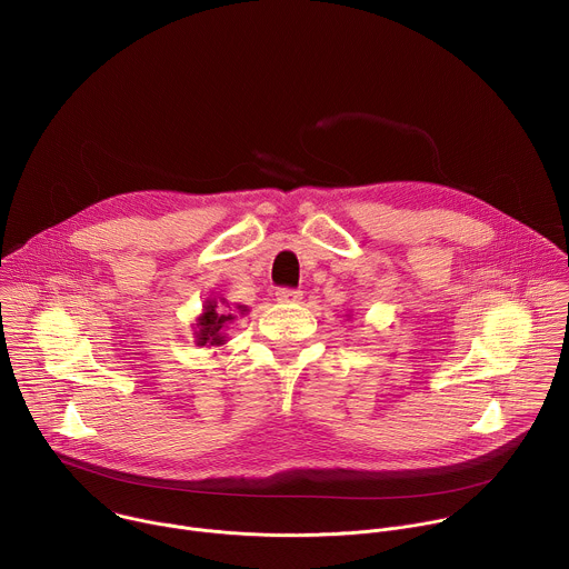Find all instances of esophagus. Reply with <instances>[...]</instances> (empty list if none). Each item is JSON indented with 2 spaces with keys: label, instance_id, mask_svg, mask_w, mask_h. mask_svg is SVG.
Instances as JSON below:
<instances>
[{
  "label": "esophagus",
  "instance_id": "obj_1",
  "mask_svg": "<svg viewBox=\"0 0 569 569\" xmlns=\"http://www.w3.org/2000/svg\"><path fill=\"white\" fill-rule=\"evenodd\" d=\"M301 299V290L295 288H279L277 290V301L281 303H297Z\"/></svg>",
  "mask_w": 569,
  "mask_h": 569
}]
</instances>
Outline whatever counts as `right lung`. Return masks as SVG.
Segmentation results:
<instances>
[{
	"label": "right lung",
	"instance_id": "1",
	"mask_svg": "<svg viewBox=\"0 0 569 569\" xmlns=\"http://www.w3.org/2000/svg\"><path fill=\"white\" fill-rule=\"evenodd\" d=\"M237 310L241 315H246L248 308L237 306ZM237 310H232V306H228V301H217V299H208L203 306V315L197 319V346H221L226 343V335L223 328L226 323H232L237 319Z\"/></svg>",
	"mask_w": 569,
	"mask_h": 569
}]
</instances>
